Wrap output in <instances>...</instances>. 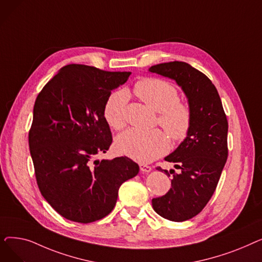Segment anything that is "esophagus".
Returning <instances> with one entry per match:
<instances>
[{"label": "esophagus", "instance_id": "obj_1", "mask_svg": "<svg viewBox=\"0 0 262 262\" xmlns=\"http://www.w3.org/2000/svg\"><path fill=\"white\" fill-rule=\"evenodd\" d=\"M139 168H140L141 172H143V173H148V172H150V170H152V168L147 166V164H145V163H139Z\"/></svg>", "mask_w": 262, "mask_h": 262}]
</instances>
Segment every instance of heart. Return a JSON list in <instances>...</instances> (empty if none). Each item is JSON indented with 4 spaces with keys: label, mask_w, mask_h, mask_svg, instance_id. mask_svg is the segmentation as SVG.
Returning <instances> with one entry per match:
<instances>
[{
    "label": "heart",
    "mask_w": 262,
    "mask_h": 262,
    "mask_svg": "<svg viewBox=\"0 0 262 262\" xmlns=\"http://www.w3.org/2000/svg\"><path fill=\"white\" fill-rule=\"evenodd\" d=\"M134 91L138 98L158 114V123L174 142L187 138L192 124V114L188 104L180 101L177 89L171 82L155 77L139 80ZM126 90H117L108 96L103 115L109 126L122 128L126 123L128 103ZM119 152L140 162L153 161L166 154L170 142L166 133L160 129L140 130L129 128L120 134L116 139Z\"/></svg>",
    "instance_id": "1"
}]
</instances>
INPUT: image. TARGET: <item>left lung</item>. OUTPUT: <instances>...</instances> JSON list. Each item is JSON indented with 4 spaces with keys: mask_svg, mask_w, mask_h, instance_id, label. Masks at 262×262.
I'll use <instances>...</instances> for the list:
<instances>
[{
    "mask_svg": "<svg viewBox=\"0 0 262 262\" xmlns=\"http://www.w3.org/2000/svg\"><path fill=\"white\" fill-rule=\"evenodd\" d=\"M148 70L176 80L191 109L192 124L187 138L164 158L174 162L181 173L157 167L173 177L167 193L152 200L159 215L183 222L199 214L214 193L228 156V122L216 88L195 68L184 61H171Z\"/></svg>",
    "mask_w": 262,
    "mask_h": 262,
    "instance_id": "left-lung-1",
    "label": "left lung"
}]
</instances>
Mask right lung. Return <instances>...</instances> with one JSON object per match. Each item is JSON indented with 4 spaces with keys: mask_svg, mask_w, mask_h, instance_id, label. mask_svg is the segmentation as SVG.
Masks as SVG:
<instances>
[{
    "mask_svg": "<svg viewBox=\"0 0 262 262\" xmlns=\"http://www.w3.org/2000/svg\"><path fill=\"white\" fill-rule=\"evenodd\" d=\"M130 73L68 64L37 96L29 133L37 185L70 221L87 224L105 217L115 208L120 186L139 172L128 157L95 159L113 142L104 105Z\"/></svg>",
    "mask_w": 262,
    "mask_h": 262,
    "instance_id": "right-lung-1",
    "label": "right lung"
}]
</instances>
